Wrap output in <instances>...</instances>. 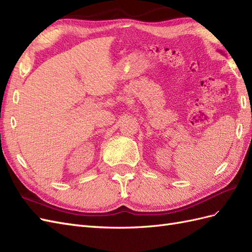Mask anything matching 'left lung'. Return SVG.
<instances>
[{
  "mask_svg": "<svg viewBox=\"0 0 252 252\" xmlns=\"http://www.w3.org/2000/svg\"><path fill=\"white\" fill-rule=\"evenodd\" d=\"M219 52H220V53H223V51H222V50H219Z\"/></svg>",
  "mask_w": 252,
  "mask_h": 252,
  "instance_id": "1",
  "label": "left lung"
}]
</instances>
